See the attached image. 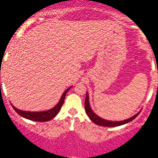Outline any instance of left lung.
<instances>
[{
  "label": "left lung",
  "mask_w": 158,
  "mask_h": 158,
  "mask_svg": "<svg viewBox=\"0 0 158 158\" xmlns=\"http://www.w3.org/2000/svg\"><path fill=\"white\" fill-rule=\"evenodd\" d=\"M85 110H86V114L89 116L90 120L92 121L94 123L97 124L98 126H106V127H115V126H122V125H124V124L128 123V122H131V121L133 120L134 118H135L138 116V114L140 113H137L136 114H135V115L132 116V117L126 119V120L123 121H119V122H111V121H107L105 120V119H103L101 118V117H99L98 115H97V114L93 111L92 109H91L89 103V95H88V93H86V100H85Z\"/></svg>",
  "instance_id": "obj_1"
}]
</instances>
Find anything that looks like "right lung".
<instances>
[{
  "instance_id": "1",
  "label": "right lung",
  "mask_w": 158,
  "mask_h": 158,
  "mask_svg": "<svg viewBox=\"0 0 158 158\" xmlns=\"http://www.w3.org/2000/svg\"><path fill=\"white\" fill-rule=\"evenodd\" d=\"M71 89V87L68 88L64 92V94L61 96V99L59 101V102L57 103V105L55 107H54L53 108L50 109L48 110H44V111H40V112H32V111H25V110H19V109L16 108L15 107L12 105L13 108L15 110L16 112L19 114L22 117L25 118L29 119V120L35 121V122H47V121L51 120V119L54 118L56 115L57 114V113L59 112V110H61V106L63 105L64 101V97H65L66 94H67L68 91Z\"/></svg>"
}]
</instances>
